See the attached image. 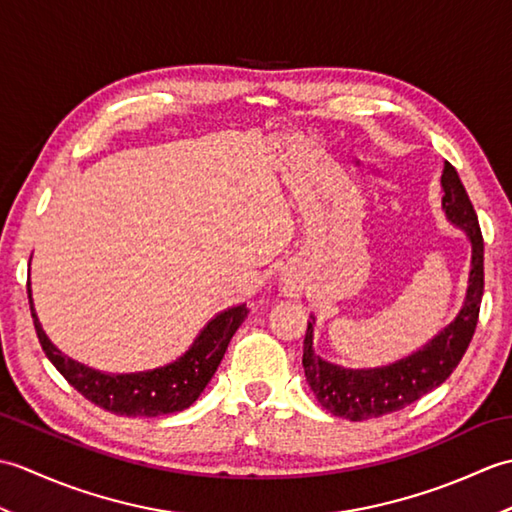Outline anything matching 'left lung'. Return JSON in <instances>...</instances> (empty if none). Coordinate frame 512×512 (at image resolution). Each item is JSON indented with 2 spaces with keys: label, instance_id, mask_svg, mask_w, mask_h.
<instances>
[{
  "label": "left lung",
  "instance_id": "left-lung-1",
  "mask_svg": "<svg viewBox=\"0 0 512 512\" xmlns=\"http://www.w3.org/2000/svg\"><path fill=\"white\" fill-rule=\"evenodd\" d=\"M440 184L444 215L471 242L469 288L458 317L409 356L380 367L356 369L325 361L314 352L312 341L317 319L310 317L312 321H308L306 341H303V369L314 396L332 416L361 422L405 409L451 376L473 339L484 295V239L469 193L449 162H444Z\"/></svg>",
  "mask_w": 512,
  "mask_h": 512
}]
</instances>
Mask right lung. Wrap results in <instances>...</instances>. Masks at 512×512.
Listing matches in <instances>:
<instances>
[{
	"mask_svg": "<svg viewBox=\"0 0 512 512\" xmlns=\"http://www.w3.org/2000/svg\"><path fill=\"white\" fill-rule=\"evenodd\" d=\"M28 299L39 343L50 358V363L59 369V374L94 405L112 411L116 416L129 418H156L165 416V413L189 409L200 398L204 387L209 385L217 365L222 363L233 334L248 317L246 303L231 306L217 312L195 336L189 350L178 356L176 361L156 369H147V372L105 374L79 361H72L48 339L35 312V303H32L30 284Z\"/></svg>",
	"mask_w": 512,
	"mask_h": 512,
	"instance_id": "add662e5",
	"label": "right lung"
}]
</instances>
